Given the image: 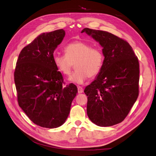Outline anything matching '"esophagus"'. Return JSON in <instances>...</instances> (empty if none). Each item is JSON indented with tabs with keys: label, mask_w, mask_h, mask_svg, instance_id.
Here are the masks:
<instances>
[{
	"label": "esophagus",
	"mask_w": 156,
	"mask_h": 156,
	"mask_svg": "<svg viewBox=\"0 0 156 156\" xmlns=\"http://www.w3.org/2000/svg\"><path fill=\"white\" fill-rule=\"evenodd\" d=\"M77 89H78V93H79V94L83 93V91H84V89H83V87H78Z\"/></svg>",
	"instance_id": "obj_1"
}]
</instances>
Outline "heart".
Returning a JSON list of instances; mask_svg holds the SVG:
<instances>
[{
	"label": "heart",
	"mask_w": 156,
	"mask_h": 156,
	"mask_svg": "<svg viewBox=\"0 0 156 156\" xmlns=\"http://www.w3.org/2000/svg\"><path fill=\"white\" fill-rule=\"evenodd\" d=\"M65 55H54L53 62L58 72L69 76L76 66L77 70L69 77V81L82 84L88 78L100 73L105 56L101 48L93 47L82 41H75L64 48Z\"/></svg>",
	"instance_id": "1"
}]
</instances>
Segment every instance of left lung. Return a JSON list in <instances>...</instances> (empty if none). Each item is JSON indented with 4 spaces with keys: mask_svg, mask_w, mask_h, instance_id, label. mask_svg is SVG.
<instances>
[{
    "mask_svg": "<svg viewBox=\"0 0 156 156\" xmlns=\"http://www.w3.org/2000/svg\"><path fill=\"white\" fill-rule=\"evenodd\" d=\"M103 48L105 60L94 81L86 87L87 115L93 123L107 127L119 124L139 96V63L128 42L110 32L85 28Z\"/></svg>",
    "mask_w": 156,
    "mask_h": 156,
    "instance_id": "1",
    "label": "left lung"
}]
</instances>
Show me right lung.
<instances>
[{"mask_svg": "<svg viewBox=\"0 0 156 156\" xmlns=\"http://www.w3.org/2000/svg\"><path fill=\"white\" fill-rule=\"evenodd\" d=\"M65 36L63 29L43 33L19 55L14 72L18 104L35 124L56 128L67 119L78 92L64 79L53 62V53Z\"/></svg>", "mask_w": 156, "mask_h": 156, "instance_id": "right-lung-1", "label": "right lung"}]
</instances>
